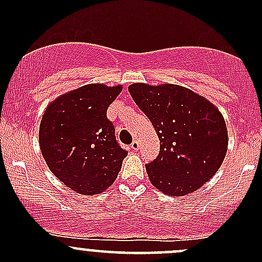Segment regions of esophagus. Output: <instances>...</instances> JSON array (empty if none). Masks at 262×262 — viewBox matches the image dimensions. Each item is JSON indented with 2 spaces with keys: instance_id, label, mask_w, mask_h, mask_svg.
Masks as SVG:
<instances>
[{
  "instance_id": "esophagus-1",
  "label": "esophagus",
  "mask_w": 262,
  "mask_h": 262,
  "mask_svg": "<svg viewBox=\"0 0 262 262\" xmlns=\"http://www.w3.org/2000/svg\"><path fill=\"white\" fill-rule=\"evenodd\" d=\"M130 148L133 150H137L139 148V142L138 141H133V143L130 144Z\"/></svg>"
}]
</instances>
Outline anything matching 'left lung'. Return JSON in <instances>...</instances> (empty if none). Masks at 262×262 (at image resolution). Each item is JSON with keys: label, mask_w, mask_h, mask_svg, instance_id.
Segmentation results:
<instances>
[{"label": "left lung", "mask_w": 262, "mask_h": 262, "mask_svg": "<svg viewBox=\"0 0 262 262\" xmlns=\"http://www.w3.org/2000/svg\"><path fill=\"white\" fill-rule=\"evenodd\" d=\"M128 90L160 138V155L146 165L153 186L171 196L196 191L226 157L223 115L207 99L179 84L133 83Z\"/></svg>", "instance_id": "left-lung-1"}]
</instances>
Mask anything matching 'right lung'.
Wrapping results in <instances>:
<instances>
[{"label": "right lung", "instance_id": "add662e5", "mask_svg": "<svg viewBox=\"0 0 262 262\" xmlns=\"http://www.w3.org/2000/svg\"><path fill=\"white\" fill-rule=\"evenodd\" d=\"M123 87L91 83L60 95L44 112L39 128L41 155L66 186L82 195L106 190L128 152L115 138L109 105Z\"/></svg>", "mask_w": 262, "mask_h": 262}]
</instances>
